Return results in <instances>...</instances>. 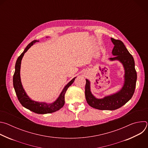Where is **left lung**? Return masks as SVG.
Instances as JSON below:
<instances>
[{
	"instance_id": "1",
	"label": "left lung",
	"mask_w": 148,
	"mask_h": 148,
	"mask_svg": "<svg viewBox=\"0 0 148 148\" xmlns=\"http://www.w3.org/2000/svg\"><path fill=\"white\" fill-rule=\"evenodd\" d=\"M114 45L112 54L115 57L110 58L111 61L118 60L123 65L125 70L124 83L122 88L117 92L103 98H95L91 93L90 81L86 79L85 95L87 103L91 107L99 110H115L122 107L132 97L137 79L134 57L119 40L111 38Z\"/></svg>"
}]
</instances>
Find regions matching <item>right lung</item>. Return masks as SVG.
I'll list each match as a JSON object with an SVG mask.
<instances>
[{"mask_svg": "<svg viewBox=\"0 0 148 148\" xmlns=\"http://www.w3.org/2000/svg\"><path fill=\"white\" fill-rule=\"evenodd\" d=\"M38 40H33L30 43H29L24 51L20 54V56L18 57L16 65H15V71L13 75V87L17 97V98L22 105V106L25 108L33 112L38 114H46L54 112L60 109H61L64 106L65 101H64V95L66 92L68 88L74 82L76 77H74L73 79H71L67 85L63 88L62 91L60 93L58 98L52 103H46L44 102H37L31 99L27 95L25 90L23 88L22 82L20 79V66L21 61H22V58L25 54V53L36 42H38Z\"/></svg>", "mask_w": 148, "mask_h": 148, "instance_id": "obj_1", "label": "right lung"}]
</instances>
